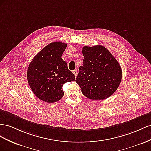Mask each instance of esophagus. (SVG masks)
Here are the masks:
<instances>
[{
	"mask_svg": "<svg viewBox=\"0 0 151 151\" xmlns=\"http://www.w3.org/2000/svg\"><path fill=\"white\" fill-rule=\"evenodd\" d=\"M73 74H74V75H75V77H76L77 76V74H78V71H77V70H74L73 71Z\"/></svg>",
	"mask_w": 151,
	"mask_h": 151,
	"instance_id": "34e87169",
	"label": "esophagus"
}]
</instances>
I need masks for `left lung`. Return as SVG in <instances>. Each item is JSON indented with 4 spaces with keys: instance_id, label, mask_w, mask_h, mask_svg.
Returning <instances> with one entry per match:
<instances>
[{
    "instance_id": "obj_1",
    "label": "left lung",
    "mask_w": 151,
    "mask_h": 151,
    "mask_svg": "<svg viewBox=\"0 0 151 151\" xmlns=\"http://www.w3.org/2000/svg\"><path fill=\"white\" fill-rule=\"evenodd\" d=\"M83 65L79 67L76 82L90 99L103 100L113 95L122 78L119 63L104 46H85Z\"/></svg>"
}]
</instances>
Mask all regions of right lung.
I'll list each match as a JSON object with an SVG mask.
<instances>
[{
  "mask_svg": "<svg viewBox=\"0 0 151 151\" xmlns=\"http://www.w3.org/2000/svg\"><path fill=\"white\" fill-rule=\"evenodd\" d=\"M67 44L54 42L45 46L30 62L27 79L30 88L40 100L53 103L64 96L63 84L75 80L68 70L67 63L61 58Z\"/></svg>",
  "mask_w": 151,
  "mask_h": 151,
  "instance_id": "right-lung-1",
  "label": "right lung"
}]
</instances>
